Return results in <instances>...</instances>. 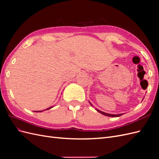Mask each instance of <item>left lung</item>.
<instances>
[{
	"label": "left lung",
	"mask_w": 159,
	"mask_h": 159,
	"mask_svg": "<svg viewBox=\"0 0 159 159\" xmlns=\"http://www.w3.org/2000/svg\"><path fill=\"white\" fill-rule=\"evenodd\" d=\"M91 105V103H89ZM96 110L98 111V112H99L100 113H102V114H103V115H105V116H108V117H119V116H121V115H123V114H117V115H114V114H109V113H104V112H103V111H99V109H95Z\"/></svg>",
	"instance_id": "obj_1"
}]
</instances>
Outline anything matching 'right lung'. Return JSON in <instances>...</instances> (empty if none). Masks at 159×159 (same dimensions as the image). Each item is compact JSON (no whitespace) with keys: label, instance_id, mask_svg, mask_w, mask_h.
Masks as SVG:
<instances>
[{"label":"right lung","instance_id":"right-lung-1","mask_svg":"<svg viewBox=\"0 0 159 159\" xmlns=\"http://www.w3.org/2000/svg\"><path fill=\"white\" fill-rule=\"evenodd\" d=\"M53 107H49V108H48V109H46V110H48V109H51V108H52ZM34 112H42V111H34Z\"/></svg>","mask_w":159,"mask_h":159}]
</instances>
